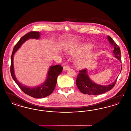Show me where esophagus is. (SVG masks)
Here are the masks:
<instances>
[{
  "label": "esophagus",
  "instance_id": "obj_1",
  "mask_svg": "<svg viewBox=\"0 0 131 131\" xmlns=\"http://www.w3.org/2000/svg\"><path fill=\"white\" fill-rule=\"evenodd\" d=\"M70 68V67L68 66H65L63 67V70L64 71H67V70H68Z\"/></svg>",
  "mask_w": 131,
  "mask_h": 131
}]
</instances>
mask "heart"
Instances as JSON below:
<instances>
[{"instance_id":"b5f03b06","label":"heart","mask_w":131,"mask_h":131,"mask_svg":"<svg viewBox=\"0 0 131 131\" xmlns=\"http://www.w3.org/2000/svg\"><path fill=\"white\" fill-rule=\"evenodd\" d=\"M92 47V46L91 45L86 44L82 46L81 50H80V51H86L91 49ZM69 53L72 54L74 52H73L72 51H69ZM88 61V58L87 57H79L75 59V63L78 66H82L85 65L87 63Z\"/></svg>"}]
</instances>
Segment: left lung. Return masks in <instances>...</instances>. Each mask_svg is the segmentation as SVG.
<instances>
[{
  "label": "left lung",
  "instance_id": "1",
  "mask_svg": "<svg viewBox=\"0 0 131 131\" xmlns=\"http://www.w3.org/2000/svg\"><path fill=\"white\" fill-rule=\"evenodd\" d=\"M107 38L109 43L111 44L112 47L113 48L112 52L114 55V57L119 60L120 62H121V52L118 46L115 43V42H114V41L110 36H107ZM121 70L122 65L121 71ZM118 77L117 78H116L115 81L110 84L106 85L98 84L94 82L90 79V77L88 75L87 69H84L79 71V73L78 75L75 82L77 87H78L81 93L88 95H97L104 93L111 90L114 86Z\"/></svg>",
  "mask_w": 131,
  "mask_h": 131
}]
</instances>
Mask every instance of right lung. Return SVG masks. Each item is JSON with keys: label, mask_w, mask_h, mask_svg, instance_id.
<instances>
[{"label": "right lung", "mask_w": 131, "mask_h": 131, "mask_svg": "<svg viewBox=\"0 0 131 131\" xmlns=\"http://www.w3.org/2000/svg\"><path fill=\"white\" fill-rule=\"evenodd\" d=\"M40 35L41 33L39 32L31 31L27 33L21 38L18 43L15 46V47L14 48L11 58L10 72L13 79L25 93L35 98H45L52 93L56 87L57 77L62 71V67L60 65L50 66L48 72L47 77L43 83L35 87H28L22 84L17 80L14 72L13 58L14 55L16 52L19 50L20 46L26 41L30 39H39Z\"/></svg>", "instance_id": "1"}]
</instances>
